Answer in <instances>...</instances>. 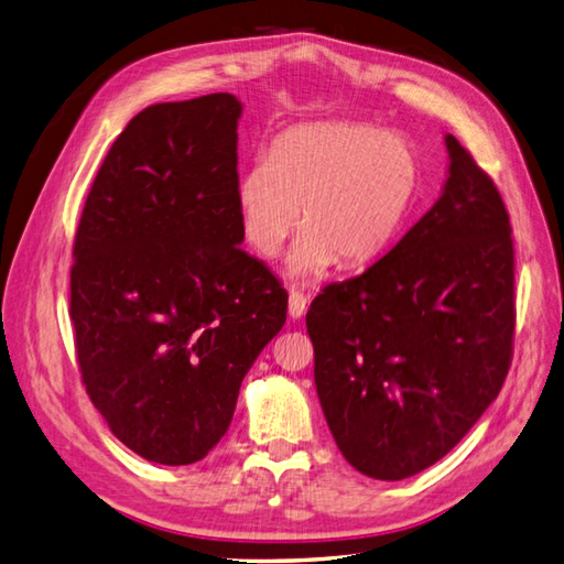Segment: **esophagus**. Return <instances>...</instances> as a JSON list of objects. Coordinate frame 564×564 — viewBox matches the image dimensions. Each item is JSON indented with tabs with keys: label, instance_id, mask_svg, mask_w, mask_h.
Returning <instances> with one entry per match:
<instances>
[{
	"label": "esophagus",
	"instance_id": "1",
	"mask_svg": "<svg viewBox=\"0 0 564 564\" xmlns=\"http://www.w3.org/2000/svg\"><path fill=\"white\" fill-rule=\"evenodd\" d=\"M307 310V297L297 291H291L288 295V314H291V319H300Z\"/></svg>",
	"mask_w": 564,
	"mask_h": 564
}]
</instances>
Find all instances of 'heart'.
Masks as SVG:
<instances>
[{"mask_svg":"<svg viewBox=\"0 0 564 564\" xmlns=\"http://www.w3.org/2000/svg\"><path fill=\"white\" fill-rule=\"evenodd\" d=\"M421 187L409 139L365 122H314L288 129L242 170L238 212L245 240L276 257L300 223L288 257L293 279H317L334 261L365 269L397 238Z\"/></svg>","mask_w":564,"mask_h":564,"instance_id":"1","label":"heart"}]
</instances>
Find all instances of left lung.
Here are the masks:
<instances>
[{"label":"left lung","mask_w":564,"mask_h":564,"mask_svg":"<svg viewBox=\"0 0 564 564\" xmlns=\"http://www.w3.org/2000/svg\"><path fill=\"white\" fill-rule=\"evenodd\" d=\"M435 206L365 269L312 300L314 384L338 449L401 480L454 449L512 362L514 247L495 182L452 134Z\"/></svg>","instance_id":"obj_1"}]
</instances>
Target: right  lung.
Listing matches in <instances>:
<instances>
[{"label": "right lung", "instance_id": "add662e5", "mask_svg": "<svg viewBox=\"0 0 564 564\" xmlns=\"http://www.w3.org/2000/svg\"><path fill=\"white\" fill-rule=\"evenodd\" d=\"M240 115L230 94L141 110L76 230L78 368L112 435L153 464L216 447L245 375L285 324L288 293L240 250Z\"/></svg>", "mask_w": 564, "mask_h": 564}]
</instances>
